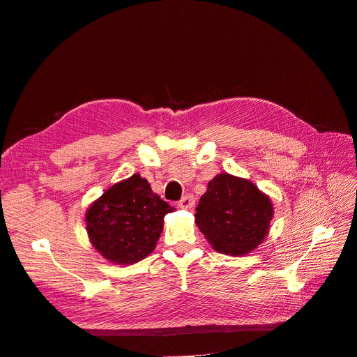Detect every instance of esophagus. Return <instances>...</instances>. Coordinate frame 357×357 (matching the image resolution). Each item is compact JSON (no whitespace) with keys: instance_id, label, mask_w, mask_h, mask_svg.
Segmentation results:
<instances>
[{"instance_id":"esophagus-1","label":"esophagus","mask_w":357,"mask_h":357,"mask_svg":"<svg viewBox=\"0 0 357 357\" xmlns=\"http://www.w3.org/2000/svg\"><path fill=\"white\" fill-rule=\"evenodd\" d=\"M193 204H195V198H193L192 195H186V197H183V198L180 199L178 207H180V208H190Z\"/></svg>"}]
</instances>
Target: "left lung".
Listing matches in <instances>:
<instances>
[{
    "instance_id": "8db88e82",
    "label": "left lung",
    "mask_w": 357,
    "mask_h": 357,
    "mask_svg": "<svg viewBox=\"0 0 357 357\" xmlns=\"http://www.w3.org/2000/svg\"><path fill=\"white\" fill-rule=\"evenodd\" d=\"M273 215L271 199L255 183L222 172L201 197L195 223L215 252L244 256L264 243Z\"/></svg>"
}]
</instances>
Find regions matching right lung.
Instances as JSON below:
<instances>
[{"label":"right lung","instance_id":"right-lung-1","mask_svg":"<svg viewBox=\"0 0 357 357\" xmlns=\"http://www.w3.org/2000/svg\"><path fill=\"white\" fill-rule=\"evenodd\" d=\"M174 207L160 199L139 174L114 183L86 210L89 240L114 265H132L155 250L165 214Z\"/></svg>","mask_w":357,"mask_h":357}]
</instances>
